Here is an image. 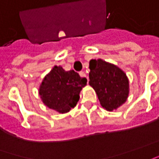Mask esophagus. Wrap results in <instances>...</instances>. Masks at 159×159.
Masks as SVG:
<instances>
[{"label":"esophagus","instance_id":"1","mask_svg":"<svg viewBox=\"0 0 159 159\" xmlns=\"http://www.w3.org/2000/svg\"><path fill=\"white\" fill-rule=\"evenodd\" d=\"M79 75L81 77H86L87 78V80H88V83H89V78H88V76H86V74L84 73V71H80L79 72Z\"/></svg>","mask_w":159,"mask_h":159}]
</instances>
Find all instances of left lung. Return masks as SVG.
<instances>
[{"instance_id": "obj_1", "label": "left lung", "mask_w": 159, "mask_h": 159, "mask_svg": "<svg viewBox=\"0 0 159 159\" xmlns=\"http://www.w3.org/2000/svg\"><path fill=\"white\" fill-rule=\"evenodd\" d=\"M89 85L96 90L101 105L109 111L121 106L129 95L125 72L102 59L89 61Z\"/></svg>"}]
</instances>
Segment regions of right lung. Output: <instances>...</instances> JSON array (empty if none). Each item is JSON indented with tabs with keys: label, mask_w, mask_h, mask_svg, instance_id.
<instances>
[{
	"label": "right lung",
	"mask_w": 159,
	"mask_h": 159,
	"mask_svg": "<svg viewBox=\"0 0 159 159\" xmlns=\"http://www.w3.org/2000/svg\"><path fill=\"white\" fill-rule=\"evenodd\" d=\"M86 84L87 78L81 77L78 73L55 66L43 79L39 93L45 105L60 113H66L76 105L80 91Z\"/></svg>",
	"instance_id": "right-lung-1"
}]
</instances>
